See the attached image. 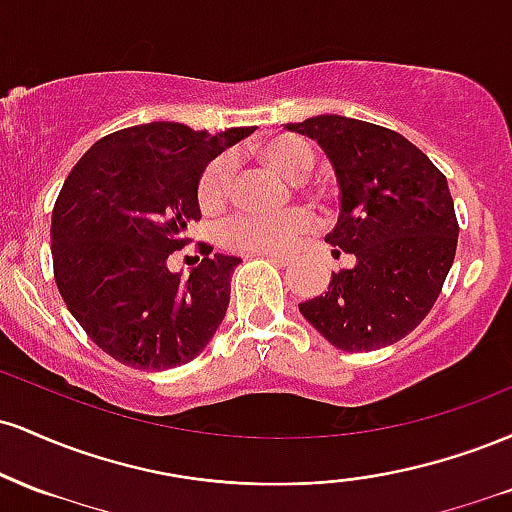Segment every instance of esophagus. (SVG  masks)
I'll return each instance as SVG.
<instances>
[{
  "instance_id": "34e87169",
  "label": "esophagus",
  "mask_w": 512,
  "mask_h": 512,
  "mask_svg": "<svg viewBox=\"0 0 512 512\" xmlns=\"http://www.w3.org/2000/svg\"><path fill=\"white\" fill-rule=\"evenodd\" d=\"M262 255L267 257V260L281 264V267H291V264H293L291 255H279V252H262Z\"/></svg>"
}]
</instances>
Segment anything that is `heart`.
Instances as JSON below:
<instances>
[{"label": "heart", "instance_id": "heart-1", "mask_svg": "<svg viewBox=\"0 0 512 512\" xmlns=\"http://www.w3.org/2000/svg\"><path fill=\"white\" fill-rule=\"evenodd\" d=\"M262 158L289 180H298L313 166V149L298 137L269 139L262 146ZM233 168L228 158H216L204 168L197 185L199 207L207 214L219 211L231 197ZM310 228V214L305 209H286L279 214H238L223 223L221 240L240 252H281L291 248L293 240Z\"/></svg>", "mask_w": 512, "mask_h": 512}]
</instances>
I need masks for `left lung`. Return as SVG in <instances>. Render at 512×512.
I'll return each mask as SVG.
<instances>
[{
	"mask_svg": "<svg viewBox=\"0 0 512 512\" xmlns=\"http://www.w3.org/2000/svg\"><path fill=\"white\" fill-rule=\"evenodd\" d=\"M284 127L313 139L330 158L339 219L325 243L356 260L298 310L349 354L399 342L433 308L455 260L460 228L448 180L392 129L342 115Z\"/></svg>",
	"mask_w": 512,
	"mask_h": 512,
	"instance_id": "8db88e82",
	"label": "left lung"
}]
</instances>
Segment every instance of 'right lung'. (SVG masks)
<instances>
[{"mask_svg":"<svg viewBox=\"0 0 512 512\" xmlns=\"http://www.w3.org/2000/svg\"><path fill=\"white\" fill-rule=\"evenodd\" d=\"M250 127L195 132L149 122L98 139L64 180L52 209L55 281L69 313L115 361L168 370L211 342L231 301L238 257L211 255L182 279L168 255L202 219L197 185Z\"/></svg>","mask_w":512,"mask_h":512,"instance_id":"1","label":"right lung"}]
</instances>
